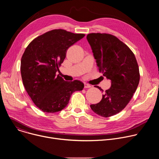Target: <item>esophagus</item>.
Segmentation results:
<instances>
[{
    "instance_id": "esophagus-1",
    "label": "esophagus",
    "mask_w": 159,
    "mask_h": 159,
    "mask_svg": "<svg viewBox=\"0 0 159 159\" xmlns=\"http://www.w3.org/2000/svg\"><path fill=\"white\" fill-rule=\"evenodd\" d=\"M90 87H91V86H90V85L87 84H84V88H90Z\"/></svg>"
}]
</instances>
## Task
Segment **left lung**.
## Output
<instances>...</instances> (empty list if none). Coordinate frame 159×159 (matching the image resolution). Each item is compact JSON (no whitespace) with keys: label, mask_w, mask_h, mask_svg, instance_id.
Returning <instances> with one entry per match:
<instances>
[{"label":"left lung","mask_w":159,"mask_h":159,"mask_svg":"<svg viewBox=\"0 0 159 159\" xmlns=\"http://www.w3.org/2000/svg\"><path fill=\"white\" fill-rule=\"evenodd\" d=\"M87 39L99 71L111 81L101 101L90 106L99 116H112L126 106L137 89L140 81L137 61L127 45L112 34L90 33ZM96 87L102 90L99 86Z\"/></svg>","instance_id":"obj_1"}]
</instances>
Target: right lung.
Segmentation results:
<instances>
[{
  "mask_svg": "<svg viewBox=\"0 0 159 159\" xmlns=\"http://www.w3.org/2000/svg\"><path fill=\"white\" fill-rule=\"evenodd\" d=\"M84 36V34L53 30L34 39L26 48L20 61L22 82L33 102L42 111H61L69 104L72 93L84 87L79 80L65 81L56 74L68 48Z\"/></svg>",
  "mask_w": 159,
  "mask_h": 159,
  "instance_id": "1",
  "label": "right lung"
}]
</instances>
